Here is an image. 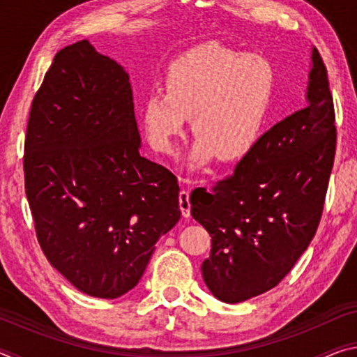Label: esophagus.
Segmentation results:
<instances>
[{
	"instance_id": "1",
	"label": "esophagus",
	"mask_w": 357,
	"mask_h": 357,
	"mask_svg": "<svg viewBox=\"0 0 357 357\" xmlns=\"http://www.w3.org/2000/svg\"><path fill=\"white\" fill-rule=\"evenodd\" d=\"M179 209L184 217L190 215V192H189V189H181V192H179Z\"/></svg>"
}]
</instances>
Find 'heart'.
Segmentation results:
<instances>
[{
    "label": "heart",
    "instance_id": "heart-1",
    "mask_svg": "<svg viewBox=\"0 0 357 357\" xmlns=\"http://www.w3.org/2000/svg\"><path fill=\"white\" fill-rule=\"evenodd\" d=\"M274 89L268 58L219 44L195 47L170 64L165 91L144 99V134L155 151L168 154L190 118L197 135L192 168L204 167L217 153L223 160L239 159L259 138Z\"/></svg>",
    "mask_w": 357,
    "mask_h": 357
}]
</instances>
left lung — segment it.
<instances>
[{
    "label": "left lung",
    "instance_id": "8db88e82",
    "mask_svg": "<svg viewBox=\"0 0 357 357\" xmlns=\"http://www.w3.org/2000/svg\"><path fill=\"white\" fill-rule=\"evenodd\" d=\"M337 144L328 70L317 48L307 107L258 138L228 174L192 192V217L211 234L203 280L236 304L279 285L321 220Z\"/></svg>",
    "mask_w": 357,
    "mask_h": 357
}]
</instances>
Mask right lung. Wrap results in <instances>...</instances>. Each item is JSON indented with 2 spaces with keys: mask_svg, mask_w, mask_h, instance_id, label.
Instances as JSON below:
<instances>
[{
  "mask_svg": "<svg viewBox=\"0 0 357 357\" xmlns=\"http://www.w3.org/2000/svg\"><path fill=\"white\" fill-rule=\"evenodd\" d=\"M138 149L128 72L86 39L59 50L29 112L25 190L44 255L93 298L134 288L181 217L176 176Z\"/></svg>",
  "mask_w": 357,
  "mask_h": 357,
  "instance_id": "add662e5",
  "label": "right lung"
}]
</instances>
